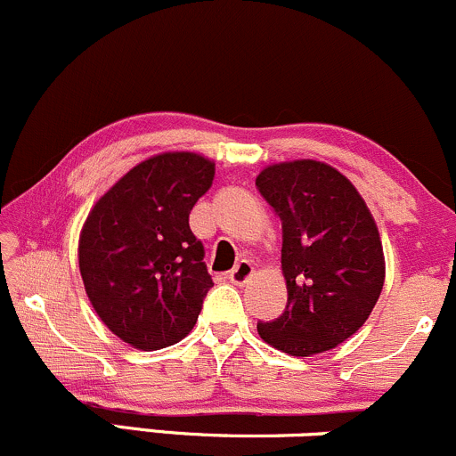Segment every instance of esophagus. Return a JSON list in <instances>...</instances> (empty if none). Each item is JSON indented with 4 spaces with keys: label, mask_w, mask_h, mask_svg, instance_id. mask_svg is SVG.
Returning <instances> with one entry per match:
<instances>
[{
    "label": "esophagus",
    "mask_w": 456,
    "mask_h": 456,
    "mask_svg": "<svg viewBox=\"0 0 456 456\" xmlns=\"http://www.w3.org/2000/svg\"><path fill=\"white\" fill-rule=\"evenodd\" d=\"M253 274H255L253 262H248V259H242V262H240L238 266L233 268L232 273H229V281L236 283V285H244V283H248V279H251Z\"/></svg>",
    "instance_id": "34e87169"
}]
</instances>
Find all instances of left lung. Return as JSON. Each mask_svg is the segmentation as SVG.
<instances>
[{"mask_svg":"<svg viewBox=\"0 0 456 456\" xmlns=\"http://www.w3.org/2000/svg\"><path fill=\"white\" fill-rule=\"evenodd\" d=\"M281 218L285 312L257 333L292 357L331 350L363 327L385 283L372 212L338 168L318 159L270 164L255 179Z\"/></svg>","mask_w":456,"mask_h":456,"instance_id":"left-lung-1","label":"left lung"}]
</instances>
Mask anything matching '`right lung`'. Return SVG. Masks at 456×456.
Returning <instances> with one entry per match:
<instances>
[{"label":"right lung","instance_id":"right-lung-1","mask_svg":"<svg viewBox=\"0 0 456 456\" xmlns=\"http://www.w3.org/2000/svg\"><path fill=\"white\" fill-rule=\"evenodd\" d=\"M212 179L214 162L201 153L151 155L102 194L84 220V289L102 322L129 346H173L197 324L214 283L190 209Z\"/></svg>","mask_w":456,"mask_h":456}]
</instances>
